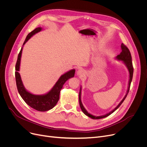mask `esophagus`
Instances as JSON below:
<instances>
[{"label": "esophagus", "instance_id": "obj_1", "mask_svg": "<svg viewBox=\"0 0 147 147\" xmlns=\"http://www.w3.org/2000/svg\"><path fill=\"white\" fill-rule=\"evenodd\" d=\"M78 74L80 76H83L84 75V74H85V71H84V69H79V70L78 71Z\"/></svg>", "mask_w": 147, "mask_h": 147}]
</instances>
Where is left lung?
Segmentation results:
<instances>
[{"label": "left lung", "instance_id": "left-lung-1", "mask_svg": "<svg viewBox=\"0 0 147 147\" xmlns=\"http://www.w3.org/2000/svg\"><path fill=\"white\" fill-rule=\"evenodd\" d=\"M121 52H120V53L119 55H118L117 56V58L119 60H121L123 61V63H124L128 69H129V77H130V79H129V87H128V89L127 91V94L125 95V96L122 99V101L120 102V104L115 108V109L111 111L110 113H108L104 115H102V116H98V117H95L94 115H92L91 114H90L89 113H88L86 110L84 109V107L83 106L82 102H81V88L80 89V92H79V104H80V106L81 108V110H82V111L84 113V114H86L87 116L93 119H102L104 117H106L107 116H109L110 114H111L113 112H114L115 110H116L121 105V104L123 103V102L125 101V99H126L128 93H129V91L130 89V84H131V82L132 80V78H133V74H134V67H133V64H132V56H131V53L129 51V49H128V48L127 46L124 45L123 43H121Z\"/></svg>", "mask_w": 147, "mask_h": 147}]
</instances>
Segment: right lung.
<instances>
[{"instance_id":"obj_1","label":"right lung","mask_w":147,"mask_h":147,"mask_svg":"<svg viewBox=\"0 0 147 147\" xmlns=\"http://www.w3.org/2000/svg\"><path fill=\"white\" fill-rule=\"evenodd\" d=\"M42 28L38 27L33 30L32 32L30 33L26 38V40L23 43L24 45L29 38L34 34L40 32ZM21 48L18 56L16 65H15V80H16V84L18 91L21 98L26 102V103L31 107L33 109L40 111H48L55 106L58 102L59 98V94L61 89L63 88V84L69 79L73 78L75 73V69H72L65 74L62 75L58 82L55 84V86L51 90V91L47 94L43 95H35L29 93L27 92L24 86H23L21 77L18 72L20 69V65L21 57L22 53Z\"/></svg>"}]
</instances>
